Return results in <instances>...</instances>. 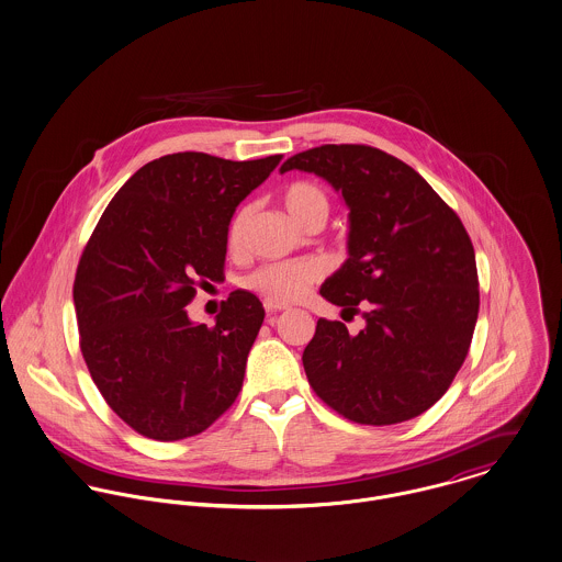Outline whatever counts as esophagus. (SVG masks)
I'll return each instance as SVG.
<instances>
[{"label":"esophagus","instance_id":"34e87169","mask_svg":"<svg viewBox=\"0 0 562 562\" xmlns=\"http://www.w3.org/2000/svg\"><path fill=\"white\" fill-rule=\"evenodd\" d=\"M262 306H265V311L269 312V314L289 311V306H284V304H278V302H273V300H265V302H262Z\"/></svg>","mask_w":562,"mask_h":562}]
</instances>
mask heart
Listing matches in <instances>:
<instances>
[{
    "mask_svg": "<svg viewBox=\"0 0 562 562\" xmlns=\"http://www.w3.org/2000/svg\"><path fill=\"white\" fill-rule=\"evenodd\" d=\"M282 202L286 213L293 217V222L306 231L312 226H323L329 215L327 193L308 181H300L284 189ZM251 213H254V206L246 204L233 215L228 224V235H226L231 250L239 251L244 248ZM323 273H325V267L318 260L269 262L251 271L246 278V286L278 304H291L302 300L312 284L323 278Z\"/></svg>",
    "mask_w": 562,
    "mask_h": 562,
    "instance_id": "obj_1",
    "label": "heart"
}]
</instances>
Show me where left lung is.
Segmentation results:
<instances>
[{
	"mask_svg": "<svg viewBox=\"0 0 562 562\" xmlns=\"http://www.w3.org/2000/svg\"><path fill=\"white\" fill-rule=\"evenodd\" d=\"M336 189L349 209V258L321 295L367 321L356 336L316 321L302 362L312 390L360 425L412 420L461 369L479 318L472 241L457 213L401 159L362 144H325L286 159Z\"/></svg>",
	"mask_w": 562,
	"mask_h": 562,
	"instance_id": "obj_1",
	"label": "left lung"
}]
</instances>
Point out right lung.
Segmentation results:
<instances>
[{
  "instance_id": "obj_1",
  "label": "right lung",
  "mask_w": 562,
  "mask_h": 562,
  "mask_svg": "<svg viewBox=\"0 0 562 562\" xmlns=\"http://www.w3.org/2000/svg\"><path fill=\"white\" fill-rule=\"evenodd\" d=\"M280 159L159 157L119 189L81 254L72 286L81 353L139 436H198L235 403L262 304L233 291L213 327L193 323L186 306L198 278H224L228 224Z\"/></svg>"
}]
</instances>
